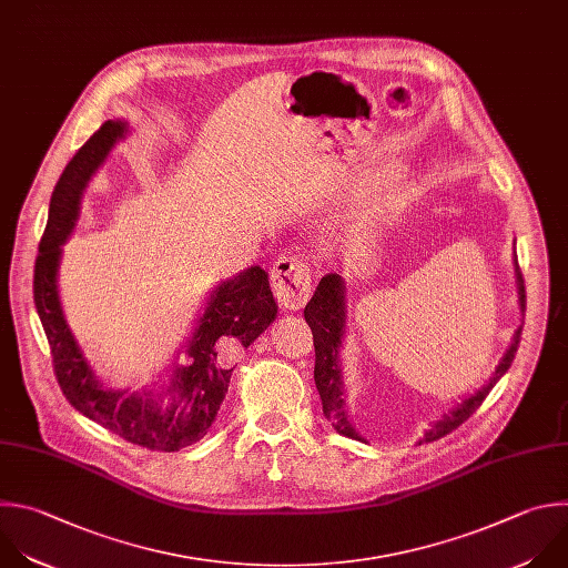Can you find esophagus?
Returning <instances> with one entry per match:
<instances>
[{
  "instance_id": "1",
  "label": "esophagus",
  "mask_w": 568,
  "mask_h": 568,
  "mask_svg": "<svg viewBox=\"0 0 568 568\" xmlns=\"http://www.w3.org/2000/svg\"><path fill=\"white\" fill-rule=\"evenodd\" d=\"M272 290L281 307L301 310L312 290V276L307 263L294 256H281L272 267Z\"/></svg>"
}]
</instances>
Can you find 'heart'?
<instances>
[{"label":"heart","mask_w":568,"mask_h":568,"mask_svg":"<svg viewBox=\"0 0 568 568\" xmlns=\"http://www.w3.org/2000/svg\"><path fill=\"white\" fill-rule=\"evenodd\" d=\"M402 189V171L395 166H379L372 169L363 182L358 184L356 194L352 199V214L354 216H372L384 212L388 205L395 203Z\"/></svg>","instance_id":"1"}]
</instances>
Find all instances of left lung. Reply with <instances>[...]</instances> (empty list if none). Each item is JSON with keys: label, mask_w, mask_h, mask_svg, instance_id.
I'll return each mask as SVG.
<instances>
[{"label": "left lung", "mask_w": 568, "mask_h": 568, "mask_svg": "<svg viewBox=\"0 0 568 568\" xmlns=\"http://www.w3.org/2000/svg\"><path fill=\"white\" fill-rule=\"evenodd\" d=\"M515 261V283H517V303L519 310H526V292H524V278L517 265V254H513ZM305 321L312 329L314 336V352H316V363H314V384L321 395L323 404V415L327 422H332L334 430L343 437L363 442V437L356 433V428L349 422V410L345 406V386H343V372H341V347H343V336H345V318H347V305H345V281L338 274H327L321 278L314 296L305 305ZM519 334L521 325L515 329L513 341L504 356L499 358L490 382L481 386L477 393L468 395L459 404H455L448 413H444L433 426L426 430L422 442H435L457 426H462L488 397L493 386L501 379V376L508 372L515 352L519 347Z\"/></svg>", "instance_id": "1"}]
</instances>
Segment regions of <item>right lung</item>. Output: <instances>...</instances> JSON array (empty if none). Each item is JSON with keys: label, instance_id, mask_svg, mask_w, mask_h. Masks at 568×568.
Instances as JSON below:
<instances>
[{"label": "right lung", "instance_id": "1", "mask_svg": "<svg viewBox=\"0 0 568 568\" xmlns=\"http://www.w3.org/2000/svg\"><path fill=\"white\" fill-rule=\"evenodd\" d=\"M126 131L129 124L124 120H106L60 175L36 261L33 296L51 345L58 384L69 404L124 442L173 453L207 435L232 379V354L252 345L270 327L278 305L270 290L267 272L258 265L247 267L234 278L221 281L210 294L205 312L186 338L184 358L180 365L173 363L166 384L142 395L104 388L64 318L58 272L62 245L80 219L84 189Z\"/></svg>", "mask_w": 568, "mask_h": 568}]
</instances>
